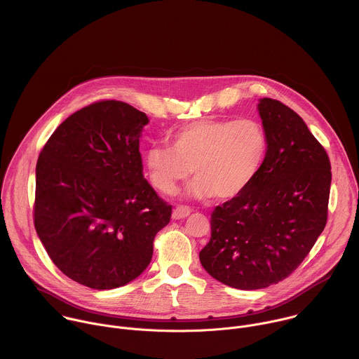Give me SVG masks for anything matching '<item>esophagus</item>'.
<instances>
[{"instance_id":"34e87169","label":"esophagus","mask_w":359,"mask_h":359,"mask_svg":"<svg viewBox=\"0 0 359 359\" xmlns=\"http://www.w3.org/2000/svg\"><path fill=\"white\" fill-rule=\"evenodd\" d=\"M191 207H188V205H178V207H175L174 208V211H172V218L174 219H181V218H185V217H188L189 214H191Z\"/></svg>"}]
</instances>
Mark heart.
I'll list each match as a JSON object with an SVG mask.
<instances>
[{"label": "heart", "mask_w": 359, "mask_h": 359, "mask_svg": "<svg viewBox=\"0 0 359 359\" xmlns=\"http://www.w3.org/2000/svg\"><path fill=\"white\" fill-rule=\"evenodd\" d=\"M171 148L154 147L145 154V165L154 188L172 195L194 174L191 194L231 199L242 194L259 174L268 137L253 118H205L177 130Z\"/></svg>", "instance_id": "obj_1"}]
</instances>
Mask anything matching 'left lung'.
Segmentation results:
<instances>
[{
	"label": "left lung",
	"instance_id": "1",
	"mask_svg": "<svg viewBox=\"0 0 359 359\" xmlns=\"http://www.w3.org/2000/svg\"><path fill=\"white\" fill-rule=\"evenodd\" d=\"M258 111L268 154L256 180L211 214V238L199 253L205 271L241 290L287 278L308 256L327 221L330 160L303 118L276 100Z\"/></svg>",
	"mask_w": 359,
	"mask_h": 359
}]
</instances>
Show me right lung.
Wrapping results in <instances>:
<instances>
[{
    "label": "right lung",
    "mask_w": 359,
    "mask_h": 359,
    "mask_svg": "<svg viewBox=\"0 0 359 359\" xmlns=\"http://www.w3.org/2000/svg\"><path fill=\"white\" fill-rule=\"evenodd\" d=\"M148 117L121 101L69 116L36 167L34 226L52 262L97 290L127 285L154 255L172 207L142 174L140 137Z\"/></svg>",
    "instance_id": "obj_1"
}]
</instances>
